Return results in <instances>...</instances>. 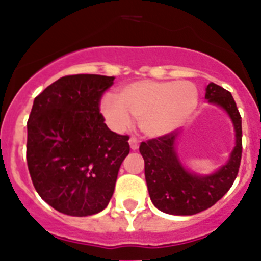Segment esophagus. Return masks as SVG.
I'll list each match as a JSON object with an SVG mask.
<instances>
[{
  "mask_svg": "<svg viewBox=\"0 0 261 261\" xmlns=\"http://www.w3.org/2000/svg\"><path fill=\"white\" fill-rule=\"evenodd\" d=\"M128 143H130V147L131 150H138V147H139V141H138L137 138H130V141H128Z\"/></svg>",
  "mask_w": 261,
  "mask_h": 261,
  "instance_id": "esophagus-1",
  "label": "esophagus"
}]
</instances>
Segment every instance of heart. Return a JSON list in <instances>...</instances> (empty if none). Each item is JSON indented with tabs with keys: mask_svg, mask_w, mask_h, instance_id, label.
Instances as JSON below:
<instances>
[{
	"mask_svg": "<svg viewBox=\"0 0 261 261\" xmlns=\"http://www.w3.org/2000/svg\"><path fill=\"white\" fill-rule=\"evenodd\" d=\"M199 103L198 89L188 81H138L126 85L117 97L107 94L100 111L117 130L138 118L139 127L150 137H162L185 124Z\"/></svg>",
	"mask_w": 261,
	"mask_h": 261,
	"instance_id": "b5f03b06",
	"label": "heart"
}]
</instances>
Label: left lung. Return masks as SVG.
I'll return each mask as SVG.
<instances>
[{
	"mask_svg": "<svg viewBox=\"0 0 261 261\" xmlns=\"http://www.w3.org/2000/svg\"><path fill=\"white\" fill-rule=\"evenodd\" d=\"M208 103L222 107L231 118L236 144L228 162L210 175L190 172L176 152V133L142 142L144 176L151 201L170 215H195L215 204L227 194L238 176L242 161V117L229 91L211 82L205 87Z\"/></svg>",
	"mask_w": 261,
	"mask_h": 261,
	"instance_id": "obj_1",
	"label": "left lung"
}]
</instances>
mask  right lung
<instances>
[{"instance_id":"1","label":"right lung","mask_w":261,"mask_h":261,"mask_svg":"<svg viewBox=\"0 0 261 261\" xmlns=\"http://www.w3.org/2000/svg\"><path fill=\"white\" fill-rule=\"evenodd\" d=\"M114 76L66 75L36 97L28 120L26 161L39 196L57 211L89 216L105 210L130 152L111 131L99 102Z\"/></svg>"}]
</instances>
